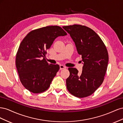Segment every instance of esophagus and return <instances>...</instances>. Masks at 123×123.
<instances>
[{
  "instance_id": "esophagus-1",
  "label": "esophagus",
  "mask_w": 123,
  "mask_h": 123,
  "mask_svg": "<svg viewBox=\"0 0 123 123\" xmlns=\"http://www.w3.org/2000/svg\"><path fill=\"white\" fill-rule=\"evenodd\" d=\"M60 70H62V69H66V67H65V66H63V65H60Z\"/></svg>"
}]
</instances>
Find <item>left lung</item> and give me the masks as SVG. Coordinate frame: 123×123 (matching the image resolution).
Here are the masks:
<instances>
[{
    "label": "left lung",
    "instance_id": "1",
    "mask_svg": "<svg viewBox=\"0 0 123 123\" xmlns=\"http://www.w3.org/2000/svg\"><path fill=\"white\" fill-rule=\"evenodd\" d=\"M62 28L75 43L84 64L80 76L76 68H68L70 75L66 80L67 88L77 98L87 97L93 93L104 80L109 60L107 48L97 33L86 26L73 25Z\"/></svg>",
    "mask_w": 123,
    "mask_h": 123
}]
</instances>
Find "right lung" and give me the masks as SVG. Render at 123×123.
<instances>
[{"label": "right lung", "mask_w": 123, "mask_h": 123, "mask_svg": "<svg viewBox=\"0 0 123 123\" xmlns=\"http://www.w3.org/2000/svg\"><path fill=\"white\" fill-rule=\"evenodd\" d=\"M66 35L59 26H47L30 32L22 40L16 53V66L21 83L28 90L40 93L49 88L59 66L49 64L44 57L55 39Z\"/></svg>", "instance_id": "obj_1"}]
</instances>
